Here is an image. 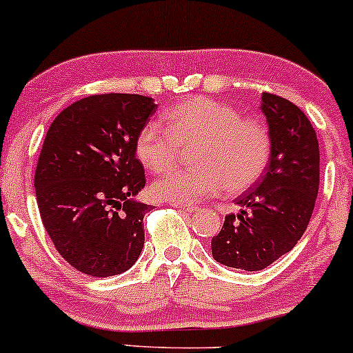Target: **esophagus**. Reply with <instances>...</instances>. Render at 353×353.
I'll list each match as a JSON object with an SVG mask.
<instances>
[{"mask_svg":"<svg viewBox=\"0 0 353 353\" xmlns=\"http://www.w3.org/2000/svg\"><path fill=\"white\" fill-rule=\"evenodd\" d=\"M172 207H174V208H177V210H182V212H190V213L197 212V207H190V205H181V203H172Z\"/></svg>","mask_w":353,"mask_h":353,"instance_id":"1","label":"esophagus"}]
</instances>
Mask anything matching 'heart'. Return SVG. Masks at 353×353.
<instances>
[{"label":"heart","instance_id":"heart-1","mask_svg":"<svg viewBox=\"0 0 353 353\" xmlns=\"http://www.w3.org/2000/svg\"><path fill=\"white\" fill-rule=\"evenodd\" d=\"M164 120L166 127L148 122L138 132L135 151L140 163L163 174L176 168L182 148H192L195 166L156 182L153 192L158 199L190 205L225 189L239 194L256 184L269 166V128L257 119L239 117L228 104L192 97L166 110Z\"/></svg>","mask_w":353,"mask_h":353}]
</instances>
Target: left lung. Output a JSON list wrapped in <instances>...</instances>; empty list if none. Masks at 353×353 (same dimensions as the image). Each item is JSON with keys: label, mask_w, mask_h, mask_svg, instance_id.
<instances>
[{"label": "left lung", "mask_w": 353, "mask_h": 353, "mask_svg": "<svg viewBox=\"0 0 353 353\" xmlns=\"http://www.w3.org/2000/svg\"><path fill=\"white\" fill-rule=\"evenodd\" d=\"M262 112L272 137V154L262 179L241 194V213L225 216L212 239L216 262L241 270H262L292 251L313 215L319 189V145L300 107L264 92Z\"/></svg>", "instance_id": "1"}]
</instances>
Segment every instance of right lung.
<instances>
[{"label":"right lung","mask_w":353,"mask_h":353,"mask_svg":"<svg viewBox=\"0 0 353 353\" xmlns=\"http://www.w3.org/2000/svg\"><path fill=\"white\" fill-rule=\"evenodd\" d=\"M156 109L153 97L96 94L48 128L34 179L40 218L60 256L83 274L119 275L140 257L151 205L133 200L146 184L135 141Z\"/></svg>","instance_id":"right-lung-1"}]
</instances>
